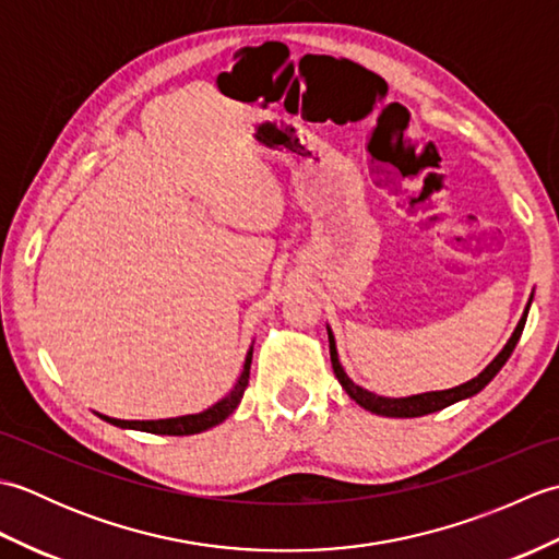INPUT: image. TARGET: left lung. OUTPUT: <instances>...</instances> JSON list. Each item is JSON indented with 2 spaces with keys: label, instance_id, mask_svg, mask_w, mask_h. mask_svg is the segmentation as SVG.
<instances>
[{
  "label": "left lung",
  "instance_id": "1",
  "mask_svg": "<svg viewBox=\"0 0 559 559\" xmlns=\"http://www.w3.org/2000/svg\"><path fill=\"white\" fill-rule=\"evenodd\" d=\"M533 300V295H531ZM531 300L526 305L524 314H521L519 324L514 329L512 338L507 341V346L497 353V358L485 367V370L473 377L471 382L466 384H459L454 389H444V391H427V394H415V396H406V399H389V396H377L372 394V391H367L362 386H358L353 382V379L343 372V367L338 362V353H336V341H334V334H331V329L326 326L329 331V353H331V367H334V374L341 382V386L346 389V394L358 403V406H362L365 411L370 413H377V415H386V418H420V415H427V413H435V411H442L447 406H451V403L456 401H463V399H471L476 396L478 391H483L485 386H488L492 382V377L502 370L504 362L509 360V355L514 353L516 343L521 338V331H524V324H526V317H528V307H531Z\"/></svg>",
  "mask_w": 559,
  "mask_h": 559
}]
</instances>
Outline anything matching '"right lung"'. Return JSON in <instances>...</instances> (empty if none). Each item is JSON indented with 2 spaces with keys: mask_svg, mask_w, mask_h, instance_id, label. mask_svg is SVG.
<instances>
[{
  "mask_svg": "<svg viewBox=\"0 0 559 559\" xmlns=\"http://www.w3.org/2000/svg\"><path fill=\"white\" fill-rule=\"evenodd\" d=\"M249 367H252V348L247 350L242 374H240V379H237V384L233 386L230 394L221 399L218 403H213L211 408L194 413V415H180V418H165V420H117V418H108V415H100V413L98 415L103 420H108L110 425L124 427V430H141V432L173 435V437L204 432V430H209V427L221 425L237 406H240L242 394L249 384Z\"/></svg>",
  "mask_w": 559,
  "mask_h": 559,
  "instance_id": "add662e5",
  "label": "right lung"
}]
</instances>
